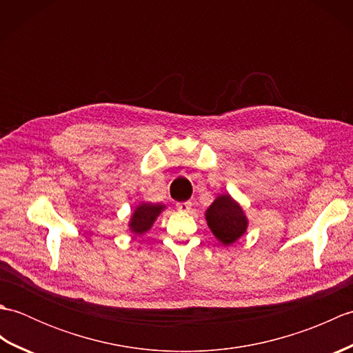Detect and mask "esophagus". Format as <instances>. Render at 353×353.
Returning a JSON list of instances; mask_svg holds the SVG:
<instances>
[{
	"mask_svg": "<svg viewBox=\"0 0 353 353\" xmlns=\"http://www.w3.org/2000/svg\"><path fill=\"white\" fill-rule=\"evenodd\" d=\"M176 206H177V211H181V212H188L192 205H191V201H182V203H177Z\"/></svg>",
	"mask_w": 353,
	"mask_h": 353,
	"instance_id": "34e87169",
	"label": "esophagus"
}]
</instances>
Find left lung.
Returning <instances> with one entry per match:
<instances>
[{"instance_id": "1", "label": "left lung", "mask_w": 353, "mask_h": 353, "mask_svg": "<svg viewBox=\"0 0 353 353\" xmlns=\"http://www.w3.org/2000/svg\"><path fill=\"white\" fill-rule=\"evenodd\" d=\"M206 223L214 236L224 245L238 241L249 226V220L241 205L230 194H221L206 209Z\"/></svg>"}]
</instances>
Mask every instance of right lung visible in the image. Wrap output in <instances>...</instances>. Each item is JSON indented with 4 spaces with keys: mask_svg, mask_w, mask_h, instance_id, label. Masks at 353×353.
<instances>
[{
    "mask_svg": "<svg viewBox=\"0 0 353 353\" xmlns=\"http://www.w3.org/2000/svg\"><path fill=\"white\" fill-rule=\"evenodd\" d=\"M165 209V205L161 203H144L142 201L141 205L134 208V211L130 216L129 221V230L133 235H144L145 232L152 229L153 223L156 221L157 216L161 215V212Z\"/></svg>",
    "mask_w": 353,
    "mask_h": 353,
    "instance_id": "right-lung-1",
    "label": "right lung"
}]
</instances>
